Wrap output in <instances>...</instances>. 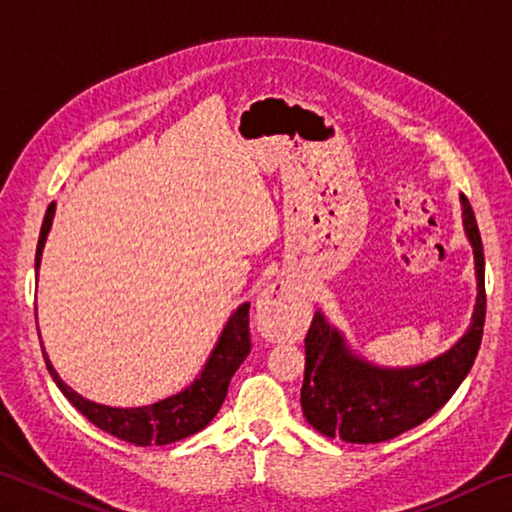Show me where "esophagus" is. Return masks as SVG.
I'll list each match as a JSON object with an SVG mask.
<instances>
[{
  "label": "esophagus",
  "mask_w": 512,
  "mask_h": 512,
  "mask_svg": "<svg viewBox=\"0 0 512 512\" xmlns=\"http://www.w3.org/2000/svg\"><path fill=\"white\" fill-rule=\"evenodd\" d=\"M257 327L271 341H293L307 320V302L287 282H273L257 298Z\"/></svg>",
  "instance_id": "obj_1"
}]
</instances>
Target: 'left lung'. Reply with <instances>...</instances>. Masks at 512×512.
<instances>
[{"label":"left lung","instance_id":"left-lung-1","mask_svg":"<svg viewBox=\"0 0 512 512\" xmlns=\"http://www.w3.org/2000/svg\"><path fill=\"white\" fill-rule=\"evenodd\" d=\"M463 228L474 253L472 323L452 348L415 366H379L350 348L339 327L316 311L305 339L302 415L318 433L345 443H384L443 409L470 372L485 320L483 244L472 205L461 196Z\"/></svg>","mask_w":512,"mask_h":512}]
</instances>
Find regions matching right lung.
Instances as JSON below:
<instances>
[{
    "label": "right lung",
    "instance_id": "obj_1",
    "mask_svg": "<svg viewBox=\"0 0 512 512\" xmlns=\"http://www.w3.org/2000/svg\"><path fill=\"white\" fill-rule=\"evenodd\" d=\"M54 214L56 203H51L47 207L45 221H42L40 228L36 250V277L40 271L42 250H45L51 223H54ZM248 309L250 302H244V305H239L232 311L228 323L221 329L219 341H216L210 357L205 361V366L194 377L192 384H187L183 391L162 397V400L146 406H126V409H121V406H108L85 400L83 395L76 393L74 388H69L65 381L60 379L56 368L51 366L45 348H42V354H45L47 370L51 379L56 381V386L63 391L67 400L72 402L92 424H97L101 431L140 447L171 445L205 429L207 424L212 422L214 415L219 413L225 395H228L232 375H235L237 368L244 363L250 352Z\"/></svg>",
    "mask_w": 512,
    "mask_h": 512
}]
</instances>
